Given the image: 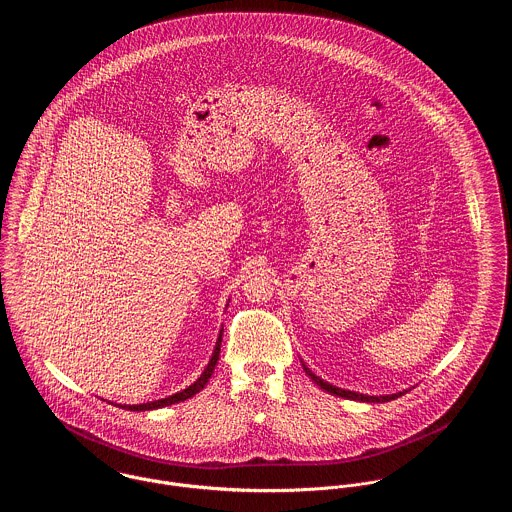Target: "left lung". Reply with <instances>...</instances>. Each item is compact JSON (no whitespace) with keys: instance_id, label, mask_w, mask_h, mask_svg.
<instances>
[{"instance_id":"1","label":"left lung","mask_w":512,"mask_h":512,"mask_svg":"<svg viewBox=\"0 0 512 512\" xmlns=\"http://www.w3.org/2000/svg\"><path fill=\"white\" fill-rule=\"evenodd\" d=\"M303 370L309 374V378L317 384V386H321L325 392H329V394H333V396H341V398H349V400H361V402H390V400H394V398H398V396H402L404 392H398V394H388V396H366V394H359V392H351V390H343V388H337V386H333V384H329V382H323L319 376H315L307 366L303 365Z\"/></svg>"}]
</instances>
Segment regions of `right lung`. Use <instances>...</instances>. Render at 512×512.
Returning a JSON list of instances; mask_svg holds the SVG:
<instances>
[{"mask_svg":"<svg viewBox=\"0 0 512 512\" xmlns=\"http://www.w3.org/2000/svg\"><path fill=\"white\" fill-rule=\"evenodd\" d=\"M220 343H222V333H219V339H217V345H215V351H213V357H211L209 365H207V368L203 370V374H201V376H199L191 386H187L185 390H181V392H177V394H173V396L161 398V400L146 402V404H128V406L124 404L122 408L132 410V412H146V410H155V408L171 406V404L183 402V400H187V398H193L197 392H201V390L207 386V382H209V378H211V374H213V370H215V366H217V361H219L220 355Z\"/></svg>","mask_w":512,"mask_h":512,"instance_id":"add662e5","label":"right lung"}]
</instances>
